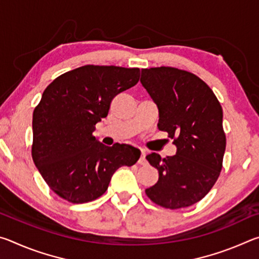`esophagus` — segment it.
I'll use <instances>...</instances> for the list:
<instances>
[{
	"mask_svg": "<svg viewBox=\"0 0 259 259\" xmlns=\"http://www.w3.org/2000/svg\"><path fill=\"white\" fill-rule=\"evenodd\" d=\"M138 164H142V165H145L147 164V160H146V152L142 150V153H140V157L138 160Z\"/></svg>",
	"mask_w": 259,
	"mask_h": 259,
	"instance_id": "1",
	"label": "esophagus"
}]
</instances>
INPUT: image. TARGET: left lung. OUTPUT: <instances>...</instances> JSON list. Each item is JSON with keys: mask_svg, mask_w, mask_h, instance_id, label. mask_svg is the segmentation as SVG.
I'll return each instance as SVG.
<instances>
[{"mask_svg": "<svg viewBox=\"0 0 259 259\" xmlns=\"http://www.w3.org/2000/svg\"><path fill=\"white\" fill-rule=\"evenodd\" d=\"M140 82L159 109V130L177 147L164 159L157 153L146 156L159 171L146 195L166 209L190 207L208 194L221 174L226 147L222 106L207 83L182 69H142Z\"/></svg>", "mask_w": 259, "mask_h": 259, "instance_id": "8db88e82", "label": "left lung"}]
</instances>
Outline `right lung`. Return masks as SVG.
I'll list each match as a JSON object with an SVG mask.
<instances>
[{
	"mask_svg": "<svg viewBox=\"0 0 259 259\" xmlns=\"http://www.w3.org/2000/svg\"><path fill=\"white\" fill-rule=\"evenodd\" d=\"M139 81V68L85 65L55 78L33 113V161L60 198L85 203L106 192L113 174L140 151L105 146L93 133L113 98Z\"/></svg>",
	"mask_w": 259,
	"mask_h": 259,
	"instance_id": "add662e5",
	"label": "right lung"
}]
</instances>
